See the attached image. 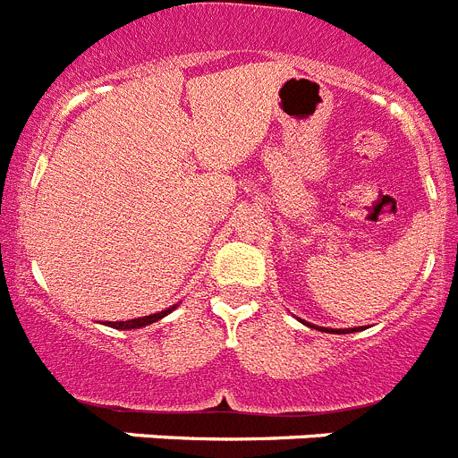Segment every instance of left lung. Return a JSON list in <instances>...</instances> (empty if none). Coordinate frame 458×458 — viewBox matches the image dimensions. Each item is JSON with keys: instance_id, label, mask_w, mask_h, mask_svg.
Listing matches in <instances>:
<instances>
[{"instance_id": "obj_1", "label": "left lung", "mask_w": 458, "mask_h": 458, "mask_svg": "<svg viewBox=\"0 0 458 458\" xmlns=\"http://www.w3.org/2000/svg\"><path fill=\"white\" fill-rule=\"evenodd\" d=\"M323 333H335V330H327V327H326V330H323ZM337 333H344V330H337Z\"/></svg>"}]
</instances>
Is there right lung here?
<instances>
[{"instance_id": "add662e5", "label": "right lung", "mask_w": 458, "mask_h": 458, "mask_svg": "<svg viewBox=\"0 0 458 458\" xmlns=\"http://www.w3.org/2000/svg\"><path fill=\"white\" fill-rule=\"evenodd\" d=\"M174 310V307H172ZM172 310H165L160 311V314H151V317H141V318H132V321H116V323H109V327H121V330H131V327H144L148 326V323H156L157 318L167 317L169 311Z\"/></svg>"}]
</instances>
